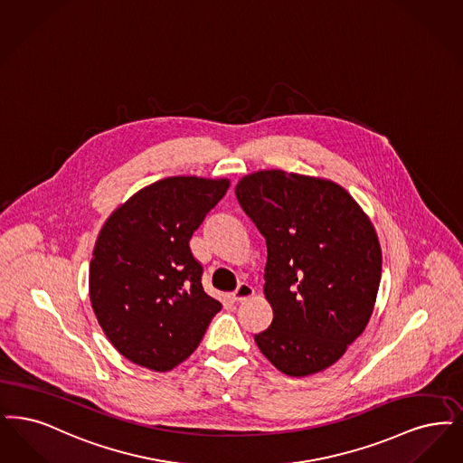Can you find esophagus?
Listing matches in <instances>:
<instances>
[{"label": "esophagus", "instance_id": "34e87169", "mask_svg": "<svg viewBox=\"0 0 463 463\" xmlns=\"http://www.w3.org/2000/svg\"><path fill=\"white\" fill-rule=\"evenodd\" d=\"M250 296H254V288H252L249 283H241V285L237 287V290L232 292V299L237 302L243 301V299H247V298H250Z\"/></svg>", "mask_w": 463, "mask_h": 463}]
</instances>
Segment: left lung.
Instances as JSON below:
<instances>
[{
	"label": "left lung",
	"instance_id": "left-lung-1",
	"mask_svg": "<svg viewBox=\"0 0 463 463\" xmlns=\"http://www.w3.org/2000/svg\"><path fill=\"white\" fill-rule=\"evenodd\" d=\"M235 195L268 247L273 322L254 341L285 375L318 373L341 360L373 313L383 273L375 228L325 178L264 169L241 178Z\"/></svg>",
	"mask_w": 463,
	"mask_h": 463
}]
</instances>
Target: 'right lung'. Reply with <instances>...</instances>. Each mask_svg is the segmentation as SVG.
Wrapping results in <instances>:
<instances>
[{"label":"right lung","mask_w":463,"mask_h":463,"mask_svg":"<svg viewBox=\"0 0 463 463\" xmlns=\"http://www.w3.org/2000/svg\"><path fill=\"white\" fill-rule=\"evenodd\" d=\"M228 188L226 178H164L103 222L90 262V301L107 339L129 362L173 370L222 309L202 288L190 239Z\"/></svg>","instance_id":"add662e5"}]
</instances>
